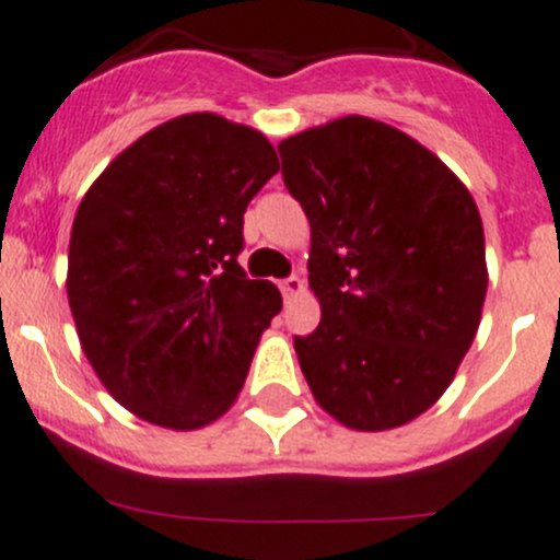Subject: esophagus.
Segmentation results:
<instances>
[{"instance_id":"esophagus-1","label":"esophagus","mask_w":560,"mask_h":560,"mask_svg":"<svg viewBox=\"0 0 560 560\" xmlns=\"http://www.w3.org/2000/svg\"><path fill=\"white\" fill-rule=\"evenodd\" d=\"M280 291H282V296H285V299L296 296V293L304 291V280L296 278V275H293V278H285L280 282Z\"/></svg>"}]
</instances>
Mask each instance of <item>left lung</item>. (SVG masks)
I'll use <instances>...</instances> for the list:
<instances>
[{"instance_id": "8db88e82", "label": "left lung", "mask_w": 560, "mask_h": 560, "mask_svg": "<svg viewBox=\"0 0 560 560\" xmlns=\"http://www.w3.org/2000/svg\"><path fill=\"white\" fill-rule=\"evenodd\" d=\"M310 220L313 335L293 337L315 402L362 433L428 411L474 342L485 229L468 187L397 127L342 116L280 141Z\"/></svg>"}]
</instances>
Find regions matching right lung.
Wrapping results in <instances>:
<instances>
[{
    "label": "right lung",
    "instance_id": "right-lung-1",
    "mask_svg": "<svg viewBox=\"0 0 560 560\" xmlns=\"http://www.w3.org/2000/svg\"><path fill=\"white\" fill-rule=\"evenodd\" d=\"M278 171L264 132L203 110L149 130L86 190L70 313L97 378L143 422L198 430L240 397L282 307L236 261L247 203Z\"/></svg>",
    "mask_w": 560,
    "mask_h": 560
}]
</instances>
